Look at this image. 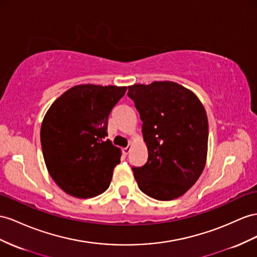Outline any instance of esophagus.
Instances as JSON below:
<instances>
[{"mask_svg": "<svg viewBox=\"0 0 257 257\" xmlns=\"http://www.w3.org/2000/svg\"><path fill=\"white\" fill-rule=\"evenodd\" d=\"M130 150H131V147H129V146H128L127 148H123V149H122V153H123L124 155H127V154L130 152Z\"/></svg>", "mask_w": 257, "mask_h": 257, "instance_id": "esophagus-1", "label": "esophagus"}]
</instances>
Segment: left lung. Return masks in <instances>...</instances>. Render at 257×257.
<instances>
[{
  "instance_id": "8db88e82",
  "label": "left lung",
  "mask_w": 257,
  "mask_h": 257,
  "mask_svg": "<svg viewBox=\"0 0 257 257\" xmlns=\"http://www.w3.org/2000/svg\"><path fill=\"white\" fill-rule=\"evenodd\" d=\"M142 123L149 159L133 167L138 187L159 201L185 194L199 179L207 156L205 108L192 91L173 81L128 87Z\"/></svg>"
}]
</instances>
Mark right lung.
Segmentation results:
<instances>
[{
  "instance_id": "add662e5",
  "label": "right lung",
  "mask_w": 257,
  "mask_h": 257,
  "mask_svg": "<svg viewBox=\"0 0 257 257\" xmlns=\"http://www.w3.org/2000/svg\"><path fill=\"white\" fill-rule=\"evenodd\" d=\"M127 87L79 84L45 114L40 139L50 176L67 194L88 199L109 187L121 151L107 137L109 113Z\"/></svg>"
}]
</instances>
